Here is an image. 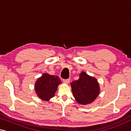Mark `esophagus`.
Here are the masks:
<instances>
[{
    "instance_id": "esophagus-1",
    "label": "esophagus",
    "mask_w": 131,
    "mask_h": 131,
    "mask_svg": "<svg viewBox=\"0 0 131 131\" xmlns=\"http://www.w3.org/2000/svg\"><path fill=\"white\" fill-rule=\"evenodd\" d=\"M63 81L65 83H66V84H68V83L70 82V79H63Z\"/></svg>"
}]
</instances>
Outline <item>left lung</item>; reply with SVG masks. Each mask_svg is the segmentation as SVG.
Here are the masks:
<instances>
[{"label":"left lung","mask_w":131,"mask_h":131,"mask_svg":"<svg viewBox=\"0 0 131 131\" xmlns=\"http://www.w3.org/2000/svg\"><path fill=\"white\" fill-rule=\"evenodd\" d=\"M76 101L81 105H87L94 101L99 94V87L96 79L85 72H81L80 78L70 84Z\"/></svg>","instance_id":"8db88e82"}]
</instances>
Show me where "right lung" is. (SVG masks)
<instances>
[{
  "label": "right lung",
  "instance_id": "1",
  "mask_svg": "<svg viewBox=\"0 0 131 131\" xmlns=\"http://www.w3.org/2000/svg\"><path fill=\"white\" fill-rule=\"evenodd\" d=\"M61 80L58 76L44 74L37 79L35 84V90L39 97L42 100L48 101L54 96Z\"/></svg>",
  "mask_w": 131,
  "mask_h": 131
}]
</instances>
